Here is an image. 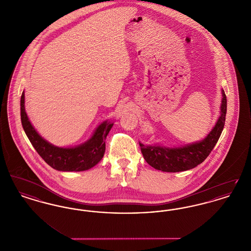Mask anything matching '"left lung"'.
Listing matches in <instances>:
<instances>
[{
	"instance_id": "1",
	"label": "left lung",
	"mask_w": 251,
	"mask_h": 251,
	"mask_svg": "<svg viewBox=\"0 0 251 251\" xmlns=\"http://www.w3.org/2000/svg\"><path fill=\"white\" fill-rule=\"evenodd\" d=\"M222 97L221 115L214 129L204 140L174 149L139 144L146 162L155 169L165 172L185 171L201 164L215 148L225 125L227 98L224 90H222Z\"/></svg>"
}]
</instances>
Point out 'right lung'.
Wrapping results in <instances>:
<instances>
[{
    "label": "right lung",
    "instance_id": "right-lung-1",
    "mask_svg": "<svg viewBox=\"0 0 251 251\" xmlns=\"http://www.w3.org/2000/svg\"><path fill=\"white\" fill-rule=\"evenodd\" d=\"M21 118L24 131L37 153L50 167L59 171H84L96 166L104 155L105 139L113 123L104 121L93 136L76 148H58L43 139L28 120L24 107V92L21 98Z\"/></svg>",
    "mask_w": 251,
    "mask_h": 251
}]
</instances>
